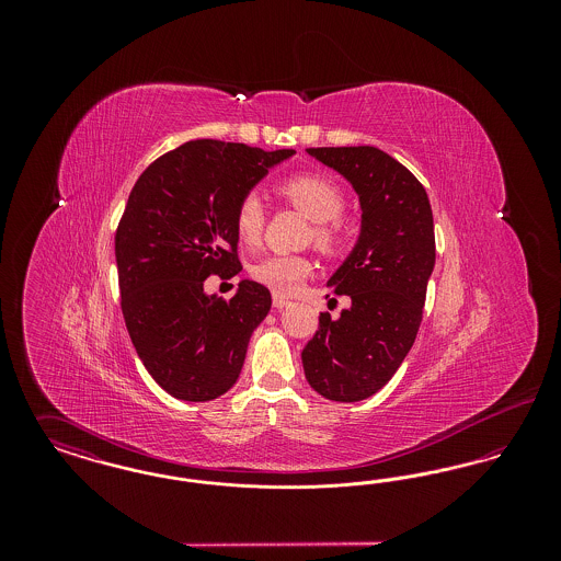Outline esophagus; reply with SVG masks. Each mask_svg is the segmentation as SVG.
I'll return each mask as SVG.
<instances>
[{
    "label": "esophagus",
    "instance_id": "34e87169",
    "mask_svg": "<svg viewBox=\"0 0 561 561\" xmlns=\"http://www.w3.org/2000/svg\"><path fill=\"white\" fill-rule=\"evenodd\" d=\"M290 305V298H286V296H282V294H273V307L275 309H284V307H288Z\"/></svg>",
    "mask_w": 561,
    "mask_h": 561
}]
</instances>
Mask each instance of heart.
<instances>
[{
	"instance_id": "obj_1",
	"label": "heart",
	"mask_w": 561,
	"mask_h": 561,
	"mask_svg": "<svg viewBox=\"0 0 561 561\" xmlns=\"http://www.w3.org/2000/svg\"><path fill=\"white\" fill-rule=\"evenodd\" d=\"M279 193L313 220L316 245L334 254L347 240V225L341 220L345 195L341 187L321 174H298L279 185ZM236 231L241 241L256 245L265 229V204L256 193L241 197L236 208ZM313 273V263L302 254H268L252 267V277L273 293L290 294Z\"/></svg>"
}]
</instances>
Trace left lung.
<instances>
[{
	"mask_svg": "<svg viewBox=\"0 0 561 561\" xmlns=\"http://www.w3.org/2000/svg\"><path fill=\"white\" fill-rule=\"evenodd\" d=\"M311 158L355 188L362 229L345 263L328 279L348 296L336 320L302 348L309 385L332 401H359L382 389L414 345L435 265L427 191L400 161L376 147H318Z\"/></svg>",
	"mask_w": 561,
	"mask_h": 561,
	"instance_id": "obj_1",
	"label": "left lung"
}]
</instances>
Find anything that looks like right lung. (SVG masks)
I'll return each mask as SVG.
<instances>
[{
    "label": "right lung",
    "mask_w": 561,
    "mask_h": 561,
    "mask_svg": "<svg viewBox=\"0 0 561 561\" xmlns=\"http://www.w3.org/2000/svg\"><path fill=\"white\" fill-rule=\"evenodd\" d=\"M294 153L188 140L153 161L130 191L115 233L122 313L147 373L176 400H216L240 376L271 293L241 279L222 300L204 293V282L240 273L236 208Z\"/></svg>",
    "instance_id": "right-lung-1"
}]
</instances>
